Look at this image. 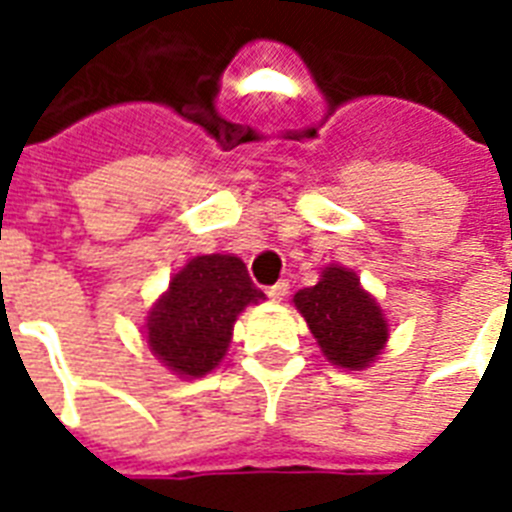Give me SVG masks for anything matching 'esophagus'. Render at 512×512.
<instances>
[{"mask_svg": "<svg viewBox=\"0 0 512 512\" xmlns=\"http://www.w3.org/2000/svg\"><path fill=\"white\" fill-rule=\"evenodd\" d=\"M287 292H289V281L287 279L276 281L273 287H268V297H271L273 303H281V300L287 297Z\"/></svg>", "mask_w": 512, "mask_h": 512, "instance_id": "1", "label": "esophagus"}]
</instances>
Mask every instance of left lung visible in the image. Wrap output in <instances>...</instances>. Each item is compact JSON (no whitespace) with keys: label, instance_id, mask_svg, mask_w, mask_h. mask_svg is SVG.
<instances>
[{"label":"left lung","instance_id":"8db88e82","mask_svg":"<svg viewBox=\"0 0 512 512\" xmlns=\"http://www.w3.org/2000/svg\"><path fill=\"white\" fill-rule=\"evenodd\" d=\"M292 303L308 321L329 364L358 372L380 356L388 342V319L356 273L327 265L319 284L300 289Z\"/></svg>","mask_w":512,"mask_h":512}]
</instances>
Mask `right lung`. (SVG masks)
Wrapping results in <instances>:
<instances>
[{"instance_id": "1", "label": "right lung", "mask_w": 512, "mask_h": 512, "mask_svg": "<svg viewBox=\"0 0 512 512\" xmlns=\"http://www.w3.org/2000/svg\"><path fill=\"white\" fill-rule=\"evenodd\" d=\"M260 300L265 295L239 257H193L146 316L148 348L177 377H204L223 361L236 316Z\"/></svg>"}]
</instances>
